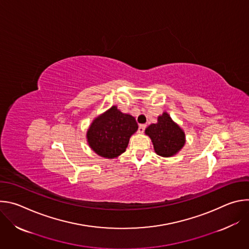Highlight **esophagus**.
Returning <instances> with one entry per match:
<instances>
[{
	"label": "esophagus",
	"mask_w": 249,
	"mask_h": 249,
	"mask_svg": "<svg viewBox=\"0 0 249 249\" xmlns=\"http://www.w3.org/2000/svg\"><path fill=\"white\" fill-rule=\"evenodd\" d=\"M145 129H146V125L145 124H140L139 128H138V132L142 134V133H144Z\"/></svg>",
	"instance_id": "esophagus-1"
}]
</instances>
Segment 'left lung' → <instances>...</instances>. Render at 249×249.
<instances>
[{
    "label": "left lung",
    "mask_w": 249,
    "mask_h": 249,
    "mask_svg": "<svg viewBox=\"0 0 249 249\" xmlns=\"http://www.w3.org/2000/svg\"><path fill=\"white\" fill-rule=\"evenodd\" d=\"M145 132L152 139L155 152L160 157L174 156L185 144L184 132L166 112L159 116L158 123L151 124Z\"/></svg>",
    "instance_id": "left-lung-1"
}]
</instances>
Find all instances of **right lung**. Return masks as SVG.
Masks as SVG:
<instances>
[{
    "mask_svg": "<svg viewBox=\"0 0 249 249\" xmlns=\"http://www.w3.org/2000/svg\"><path fill=\"white\" fill-rule=\"evenodd\" d=\"M138 130L135 118L112 107L93 120L87 133L89 147L98 156L113 159L126 151L130 137Z\"/></svg>",
    "mask_w": 249,
    "mask_h": 249,
    "instance_id": "obj_1",
    "label": "right lung"
}]
</instances>
